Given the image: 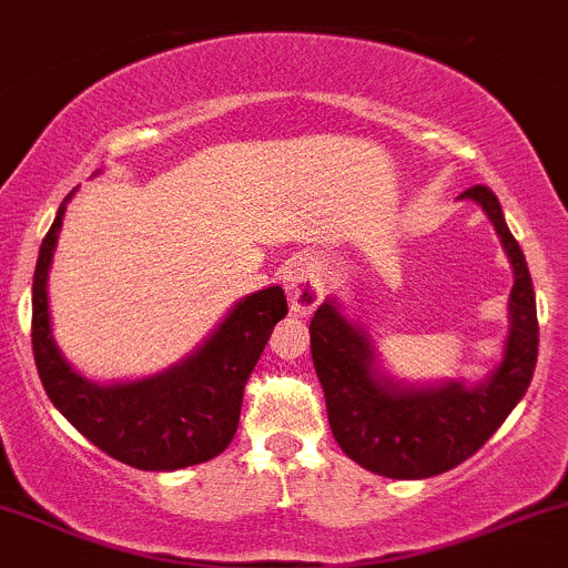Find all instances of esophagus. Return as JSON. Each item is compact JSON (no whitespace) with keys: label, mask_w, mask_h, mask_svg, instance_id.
Segmentation results:
<instances>
[{"label":"esophagus","mask_w":568,"mask_h":568,"mask_svg":"<svg viewBox=\"0 0 568 568\" xmlns=\"http://www.w3.org/2000/svg\"><path fill=\"white\" fill-rule=\"evenodd\" d=\"M285 294L296 315H313L324 300V266L315 255H296L283 274Z\"/></svg>","instance_id":"obj_1"}]
</instances>
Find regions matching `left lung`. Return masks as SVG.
<instances>
[{
    "label": "left lung",
    "instance_id": "obj_1",
    "mask_svg": "<svg viewBox=\"0 0 568 568\" xmlns=\"http://www.w3.org/2000/svg\"><path fill=\"white\" fill-rule=\"evenodd\" d=\"M459 199L485 209L515 272L509 334L500 362L485 378L474 384L457 378L408 384L394 378L381 364L369 332L348 318L334 296H326L310 321V351L324 386L334 440L362 468L389 479H427L476 455L515 410L534 378L539 321L520 244L511 236L493 190L476 184Z\"/></svg>",
    "mask_w": 568,
    "mask_h": 568
}]
</instances>
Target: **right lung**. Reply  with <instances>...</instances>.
<instances>
[{
    "mask_svg": "<svg viewBox=\"0 0 568 568\" xmlns=\"http://www.w3.org/2000/svg\"><path fill=\"white\" fill-rule=\"evenodd\" d=\"M68 195L40 244L32 280V351L45 394L83 438L124 465L179 470L225 452L239 427L242 394L274 324L288 315L280 285L239 300L184 359L133 381L98 384L59 351L48 310V272Z\"/></svg>",
    "mask_w": 568,
    "mask_h": 568,
    "instance_id": "add662e5",
    "label": "right lung"
}]
</instances>
